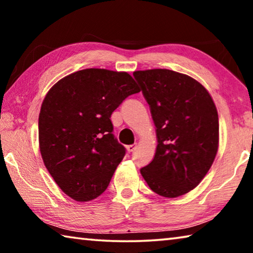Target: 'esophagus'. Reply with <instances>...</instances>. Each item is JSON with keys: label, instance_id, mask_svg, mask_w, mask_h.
<instances>
[{"label": "esophagus", "instance_id": "1", "mask_svg": "<svg viewBox=\"0 0 253 253\" xmlns=\"http://www.w3.org/2000/svg\"><path fill=\"white\" fill-rule=\"evenodd\" d=\"M136 144H132V145H128L127 146V151H128V153H132L136 149Z\"/></svg>", "mask_w": 253, "mask_h": 253}]
</instances>
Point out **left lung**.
<instances>
[{
    "label": "left lung",
    "instance_id": "left-lung-1",
    "mask_svg": "<svg viewBox=\"0 0 253 253\" xmlns=\"http://www.w3.org/2000/svg\"><path fill=\"white\" fill-rule=\"evenodd\" d=\"M151 109L157 147L140 169L148 186L164 198L193 190L209 172L219 147V116L212 97L195 79L169 69L135 71Z\"/></svg>",
    "mask_w": 253,
    "mask_h": 253
}]
</instances>
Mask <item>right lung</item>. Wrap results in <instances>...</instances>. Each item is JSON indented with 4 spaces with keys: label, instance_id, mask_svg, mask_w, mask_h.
Listing matches in <instances>:
<instances>
[{
    "label": "right lung",
    "instance_id": "right-lung-1",
    "mask_svg": "<svg viewBox=\"0 0 253 253\" xmlns=\"http://www.w3.org/2000/svg\"><path fill=\"white\" fill-rule=\"evenodd\" d=\"M139 92L127 72L84 69L59 80L39 115V145L58 186L78 202L104 193L126 148L113 134V111Z\"/></svg>",
    "mask_w": 253,
    "mask_h": 253
}]
</instances>
